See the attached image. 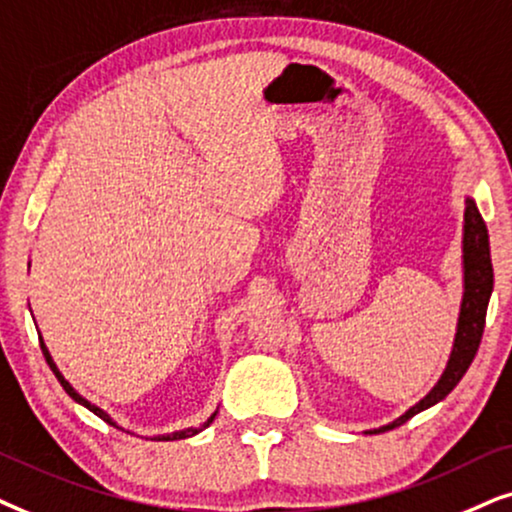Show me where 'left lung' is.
I'll return each mask as SVG.
<instances>
[{"mask_svg": "<svg viewBox=\"0 0 512 512\" xmlns=\"http://www.w3.org/2000/svg\"><path fill=\"white\" fill-rule=\"evenodd\" d=\"M461 271H463V292H461V306L459 318H456V332L452 351H449L447 365L442 370L440 379L428 391L419 403H414L405 414L391 424L372 428L365 433H386L393 431L395 426H403L407 419L414 414L428 410V407L438 405L445 400L454 386L459 384L463 374L473 363L475 353H478L482 330H485V316L489 297L494 290V269H492V255H489V234L487 224L482 220L478 206H475L473 196H466V210H463V238H461Z\"/></svg>", "mask_w": 512, "mask_h": 512, "instance_id": "1", "label": "left lung"}]
</instances>
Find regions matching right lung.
Returning a JSON list of instances; mask_svg holds the SVG:
<instances>
[{
	"mask_svg": "<svg viewBox=\"0 0 512 512\" xmlns=\"http://www.w3.org/2000/svg\"><path fill=\"white\" fill-rule=\"evenodd\" d=\"M39 344H42V351H44V358H46V363H49V367H51V370H53V374H56V377H58V381H60V386H63V388H65V391H67V395H70V398L74 400V403L84 405V407H86V410H91V412L95 414V417H100L102 421H107V424H109V426H117V428H121V426L117 424V421H114L112 417H109V414H107L105 410H102V407H98V405H93V403H91V400H86V398H84V395H81V393L77 391V388H74V386L70 384V381H67V379L63 377V372H60V370H58L56 360H53V356H51V351H49V346H46V344H44V337H42V335H39ZM215 414H217V410H215L213 414H210V417H208V421H203V424H201V426H192V428H182V431H175V433H163V435H154V438H152V440H166V442H168V440H185V438H192V435H196V433H201V431H203V428H208L210 424H213ZM121 431H126V428H121ZM128 433H131V431H128Z\"/></svg>",
	"mask_w": 512,
	"mask_h": 512,
	"instance_id": "add662e5",
	"label": "right lung"
}]
</instances>
